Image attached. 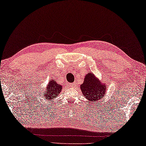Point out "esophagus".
<instances>
[{"instance_id": "esophagus-1", "label": "esophagus", "mask_w": 146, "mask_h": 146, "mask_svg": "<svg viewBox=\"0 0 146 146\" xmlns=\"http://www.w3.org/2000/svg\"><path fill=\"white\" fill-rule=\"evenodd\" d=\"M70 86H71V87H75L76 86V84H75V83L71 84H70Z\"/></svg>"}]
</instances>
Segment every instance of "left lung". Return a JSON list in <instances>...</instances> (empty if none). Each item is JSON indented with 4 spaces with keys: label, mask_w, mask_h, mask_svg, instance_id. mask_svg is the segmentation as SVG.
I'll list each match as a JSON object with an SVG mask.
<instances>
[{
    "label": "left lung",
    "mask_w": 146,
    "mask_h": 146,
    "mask_svg": "<svg viewBox=\"0 0 146 146\" xmlns=\"http://www.w3.org/2000/svg\"><path fill=\"white\" fill-rule=\"evenodd\" d=\"M106 83L99 80L93 73L89 72L85 76L84 83L80 85L82 94L88 102H97L102 99L107 91Z\"/></svg>",
    "instance_id": "left-lung-1"
}]
</instances>
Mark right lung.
I'll list each match as a JSON object with an SVG mask.
<instances>
[{
  "instance_id": "add662e5",
  "label": "right lung",
  "mask_w": 146,
  "mask_h": 146,
  "mask_svg": "<svg viewBox=\"0 0 146 146\" xmlns=\"http://www.w3.org/2000/svg\"><path fill=\"white\" fill-rule=\"evenodd\" d=\"M62 89V86L61 85L58 84L54 79H50L42 95L43 96L44 98H45L47 102L50 103L54 102V100L58 96Z\"/></svg>"
}]
</instances>
